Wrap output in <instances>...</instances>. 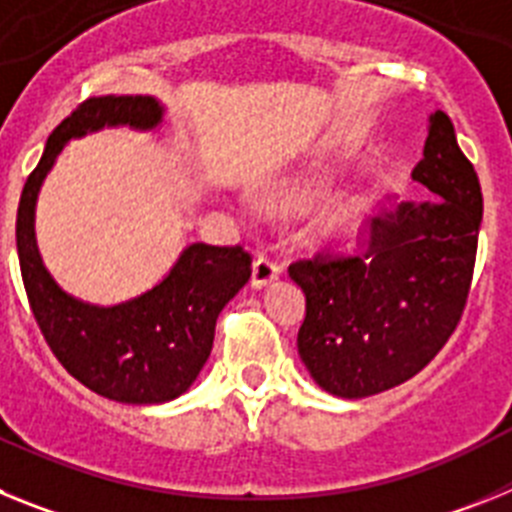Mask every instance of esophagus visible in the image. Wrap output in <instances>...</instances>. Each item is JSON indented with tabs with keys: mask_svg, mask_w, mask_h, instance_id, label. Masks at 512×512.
I'll use <instances>...</instances> for the list:
<instances>
[{
	"mask_svg": "<svg viewBox=\"0 0 512 512\" xmlns=\"http://www.w3.org/2000/svg\"><path fill=\"white\" fill-rule=\"evenodd\" d=\"M282 274V266L277 264L274 259L269 256H259V259L253 261V274H251V284L256 289H264L266 284H271L274 279Z\"/></svg>",
	"mask_w": 512,
	"mask_h": 512,
	"instance_id": "esophagus-1",
	"label": "esophagus"
}]
</instances>
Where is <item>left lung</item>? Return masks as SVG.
Returning a JSON list of instances; mask_svg holds the SVG:
<instances>
[{
	"label": "left lung",
	"instance_id": "left-lung-1",
	"mask_svg": "<svg viewBox=\"0 0 512 512\" xmlns=\"http://www.w3.org/2000/svg\"><path fill=\"white\" fill-rule=\"evenodd\" d=\"M413 179L438 200L400 202L374 217L361 253H318L289 266L307 300L297 351L330 395L359 400L408 382L467 305L482 189L446 112L428 117Z\"/></svg>",
	"mask_w": 512,
	"mask_h": 512
}]
</instances>
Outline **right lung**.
Returning <instances> with one entry per match:
<instances>
[{
  "instance_id": "right-lung-1",
  "label": "right lung",
  "mask_w": 512,
  "mask_h": 512,
  "mask_svg": "<svg viewBox=\"0 0 512 512\" xmlns=\"http://www.w3.org/2000/svg\"><path fill=\"white\" fill-rule=\"evenodd\" d=\"M161 120L156 97L87 99L51 133L17 207L22 282L45 343L84 387L128 405H161L192 387L210 359L217 315L251 279V256L241 246L192 243L153 289L120 305H92L63 292L45 269L35 202L69 140L117 125L153 130Z\"/></svg>"
}]
</instances>
